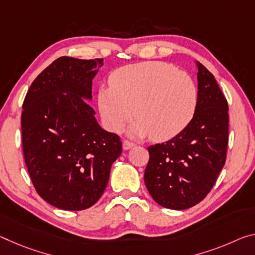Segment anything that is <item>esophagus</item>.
<instances>
[{
    "label": "esophagus",
    "instance_id": "34e87169",
    "mask_svg": "<svg viewBox=\"0 0 255 255\" xmlns=\"http://www.w3.org/2000/svg\"><path fill=\"white\" fill-rule=\"evenodd\" d=\"M135 144L131 143V142H128V140H124L123 142V147L125 151H127V149H130L131 147H134Z\"/></svg>",
    "mask_w": 255,
    "mask_h": 255
}]
</instances>
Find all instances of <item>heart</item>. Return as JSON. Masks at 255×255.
I'll list each match as a JSON object with an SVG mask.
<instances>
[{
  "mask_svg": "<svg viewBox=\"0 0 255 255\" xmlns=\"http://www.w3.org/2000/svg\"><path fill=\"white\" fill-rule=\"evenodd\" d=\"M110 87L99 91L98 104L103 124L119 132L134 115L131 136L151 135L163 142L180 134L191 123L199 92L191 76L171 64L157 61L128 64L113 71Z\"/></svg>",
  "mask_w": 255,
  "mask_h": 255,
  "instance_id": "heart-1",
  "label": "heart"
}]
</instances>
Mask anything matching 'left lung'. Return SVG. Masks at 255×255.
Segmentation results:
<instances>
[{
  "label": "left lung",
  "mask_w": 255,
  "mask_h": 255,
  "mask_svg": "<svg viewBox=\"0 0 255 255\" xmlns=\"http://www.w3.org/2000/svg\"><path fill=\"white\" fill-rule=\"evenodd\" d=\"M197 68L199 100L191 123L162 144L151 145L144 181L161 207L185 210L208 195L226 162L228 104L217 80L203 64Z\"/></svg>",
  "instance_id": "8db88e82"
}]
</instances>
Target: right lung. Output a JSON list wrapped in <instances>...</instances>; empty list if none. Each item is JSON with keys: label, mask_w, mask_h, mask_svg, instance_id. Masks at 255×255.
I'll list each match as a JSON object with an SVG mask.
<instances>
[{"label": "right lung", "mask_w": 255, "mask_h": 255, "mask_svg": "<svg viewBox=\"0 0 255 255\" xmlns=\"http://www.w3.org/2000/svg\"><path fill=\"white\" fill-rule=\"evenodd\" d=\"M102 59L61 56L37 76L23 101L22 148L38 195L53 207L80 211L106 191L123 151L118 135L100 126L92 102Z\"/></svg>", "instance_id": "obj_1"}]
</instances>
